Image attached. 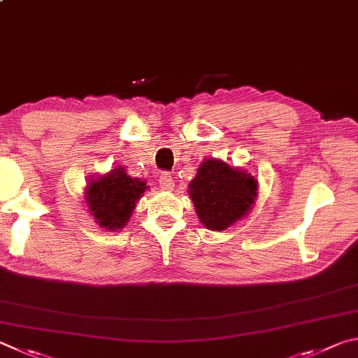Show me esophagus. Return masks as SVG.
Instances as JSON below:
<instances>
[{"mask_svg": "<svg viewBox=\"0 0 358 358\" xmlns=\"http://www.w3.org/2000/svg\"><path fill=\"white\" fill-rule=\"evenodd\" d=\"M159 184H160V189L162 190H173L174 189L173 176L168 174V173H163L160 176V179H159Z\"/></svg>", "mask_w": 358, "mask_h": 358, "instance_id": "esophagus-1", "label": "esophagus"}]
</instances>
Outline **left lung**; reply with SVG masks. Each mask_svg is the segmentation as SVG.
<instances>
[{"mask_svg": "<svg viewBox=\"0 0 358 358\" xmlns=\"http://www.w3.org/2000/svg\"><path fill=\"white\" fill-rule=\"evenodd\" d=\"M187 192L203 227L224 231L253 210L258 199V179L220 159H206Z\"/></svg>", "mask_w": 358, "mask_h": 358, "instance_id": "obj_1", "label": "left lung"}]
</instances>
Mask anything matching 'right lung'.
<instances>
[{"mask_svg": "<svg viewBox=\"0 0 358 358\" xmlns=\"http://www.w3.org/2000/svg\"><path fill=\"white\" fill-rule=\"evenodd\" d=\"M149 190L146 180L131 178L119 165L90 179L85 187L87 210L102 229H122L134 214L136 201Z\"/></svg>", "mask_w": 358, "mask_h": 358, "instance_id": "right-lung-1", "label": "right lung"}]
</instances>
